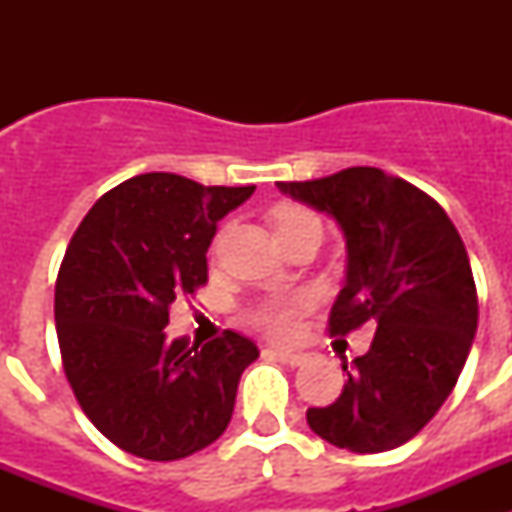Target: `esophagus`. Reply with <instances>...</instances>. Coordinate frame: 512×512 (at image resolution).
I'll return each mask as SVG.
<instances>
[{
	"label": "esophagus",
	"mask_w": 512,
	"mask_h": 512,
	"mask_svg": "<svg viewBox=\"0 0 512 512\" xmlns=\"http://www.w3.org/2000/svg\"><path fill=\"white\" fill-rule=\"evenodd\" d=\"M266 354H274L279 361L289 366H302L307 361L305 354H295V351H284V348H266Z\"/></svg>",
	"instance_id": "obj_1"
}]
</instances>
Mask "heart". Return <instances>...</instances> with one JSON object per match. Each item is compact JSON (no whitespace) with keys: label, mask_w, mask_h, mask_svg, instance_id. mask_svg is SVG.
Instances as JSON below:
<instances>
[{"label":"heart","mask_w":512,"mask_h":512,"mask_svg":"<svg viewBox=\"0 0 512 512\" xmlns=\"http://www.w3.org/2000/svg\"><path fill=\"white\" fill-rule=\"evenodd\" d=\"M271 220H274V230H277L279 241L287 238L289 233L305 228V225L318 223V217L312 215L307 207L292 205V202H284V205L274 207ZM307 307H310V295H307V292H295V295H282V297H266V300L248 307L246 318L248 323H251L256 330H261L264 336L284 341V338L295 336L297 318H300L302 310H307Z\"/></svg>","instance_id":"1"}]
</instances>
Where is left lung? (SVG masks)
Instances as JSON below:
<instances>
[{
  "mask_svg": "<svg viewBox=\"0 0 512 512\" xmlns=\"http://www.w3.org/2000/svg\"><path fill=\"white\" fill-rule=\"evenodd\" d=\"M279 192L328 212L346 235V287L330 336L377 325L328 408L307 425L338 449L377 454L408 443L456 387L477 333V287L459 230L433 197L374 166H351Z\"/></svg>",
  "mask_w": 512,
  "mask_h": 512,
  "instance_id": "left-lung-1",
  "label": "left lung"
}]
</instances>
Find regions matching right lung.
Masks as SVG:
<instances>
[{"instance_id": "obj_1", "label": "right lung", "mask_w": 512, "mask_h": 512, "mask_svg": "<svg viewBox=\"0 0 512 512\" xmlns=\"http://www.w3.org/2000/svg\"><path fill=\"white\" fill-rule=\"evenodd\" d=\"M253 189L153 171L102 194L76 228L56 279L58 346L81 410L117 449L176 461L228 428L256 343L223 330L189 346L164 328L174 300L207 284L217 220Z\"/></svg>"}]
</instances>
